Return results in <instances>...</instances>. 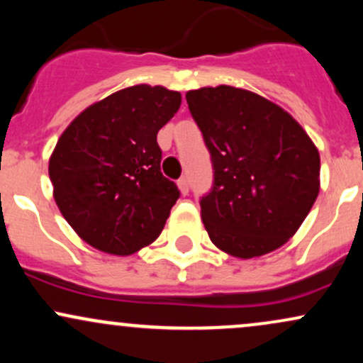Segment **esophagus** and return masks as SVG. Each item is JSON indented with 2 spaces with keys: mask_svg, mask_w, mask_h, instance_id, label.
<instances>
[{
  "mask_svg": "<svg viewBox=\"0 0 363 363\" xmlns=\"http://www.w3.org/2000/svg\"><path fill=\"white\" fill-rule=\"evenodd\" d=\"M177 187H179V191H181L182 196H186L187 193H189V182H187L186 177L179 179V181H177Z\"/></svg>",
  "mask_w": 363,
  "mask_h": 363,
  "instance_id": "obj_1",
  "label": "esophagus"
}]
</instances>
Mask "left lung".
<instances>
[{"mask_svg": "<svg viewBox=\"0 0 363 363\" xmlns=\"http://www.w3.org/2000/svg\"><path fill=\"white\" fill-rule=\"evenodd\" d=\"M213 164L201 218L216 247L240 259L281 247L319 194L320 158L303 128L254 91L218 85L186 94Z\"/></svg>", "mask_w": 363, "mask_h": 363, "instance_id": "obj_1", "label": "left lung"}]
</instances>
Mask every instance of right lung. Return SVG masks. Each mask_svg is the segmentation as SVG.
Returning <instances> with one entry per match:
<instances>
[{"mask_svg": "<svg viewBox=\"0 0 363 363\" xmlns=\"http://www.w3.org/2000/svg\"><path fill=\"white\" fill-rule=\"evenodd\" d=\"M181 94L135 85L91 104L49 158L54 199L73 230L99 251L129 256L164 230L179 189L160 172L158 129Z\"/></svg>", "mask_w": 363, "mask_h": 363, "instance_id": "add662e5", "label": "right lung"}]
</instances>
